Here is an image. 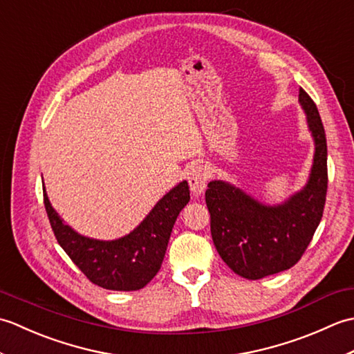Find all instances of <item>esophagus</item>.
<instances>
[{
  "mask_svg": "<svg viewBox=\"0 0 354 354\" xmlns=\"http://www.w3.org/2000/svg\"><path fill=\"white\" fill-rule=\"evenodd\" d=\"M208 178H209L208 170L204 167V165H193L190 169L189 175H187V179H189L190 190L194 198H199L201 194L205 192Z\"/></svg>",
  "mask_w": 354,
  "mask_h": 354,
  "instance_id": "obj_1",
  "label": "esophagus"
}]
</instances>
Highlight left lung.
Masks as SVG:
<instances>
[{
  "instance_id": "1",
  "label": "left lung",
  "mask_w": 354,
  "mask_h": 354,
  "mask_svg": "<svg viewBox=\"0 0 354 354\" xmlns=\"http://www.w3.org/2000/svg\"><path fill=\"white\" fill-rule=\"evenodd\" d=\"M298 102L313 138L315 153L301 190L269 205L227 181L208 183L205 202L212 237L230 269L248 280H260L290 269L301 259L321 222L327 193V141L317 104L303 88Z\"/></svg>"
}]
</instances>
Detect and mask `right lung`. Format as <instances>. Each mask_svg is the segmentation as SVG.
I'll return each instance as SVG.
<instances>
[{
  "mask_svg": "<svg viewBox=\"0 0 354 354\" xmlns=\"http://www.w3.org/2000/svg\"><path fill=\"white\" fill-rule=\"evenodd\" d=\"M189 183L165 193L129 234L114 240L82 236L57 214L44 187V204L59 245L89 281L109 290H138L161 268L173 225L189 204Z\"/></svg>",
  "mask_w": 354,
  "mask_h": 354,
  "instance_id": "add662e5",
  "label": "right lung"
}]
</instances>
